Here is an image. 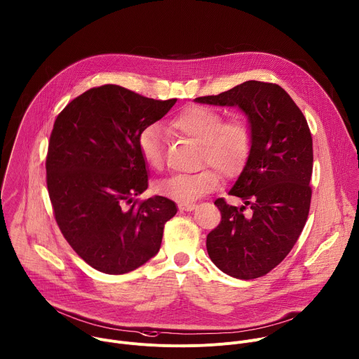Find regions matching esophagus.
Returning a JSON list of instances; mask_svg holds the SVG:
<instances>
[{
  "label": "esophagus",
  "mask_w": 359,
  "mask_h": 359,
  "mask_svg": "<svg viewBox=\"0 0 359 359\" xmlns=\"http://www.w3.org/2000/svg\"><path fill=\"white\" fill-rule=\"evenodd\" d=\"M177 208H179V210H182V212H191V210H194L197 206H196V204H193V203H179Z\"/></svg>",
  "instance_id": "obj_1"
}]
</instances>
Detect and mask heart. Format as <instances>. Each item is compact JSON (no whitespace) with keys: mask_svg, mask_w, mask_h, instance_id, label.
<instances>
[{"mask_svg":"<svg viewBox=\"0 0 359 359\" xmlns=\"http://www.w3.org/2000/svg\"><path fill=\"white\" fill-rule=\"evenodd\" d=\"M170 126L200 144V166H213L226 177L236 176L250 158L252 128L243 115L223 119L222 112L215 108L190 105L172 118ZM137 146L150 169L159 170L163 166V137L156 125L140 132ZM217 171L204 168L193 175H176L159 182L155 191L180 203L194 201L217 189L220 175Z\"/></svg>","mask_w":359,"mask_h":359,"instance_id":"b5f03b06","label":"heart"}]
</instances>
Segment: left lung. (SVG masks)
I'll list each match as a JSON object with an SVG mask.
<instances>
[{
  "label": "left lung",
  "mask_w": 359,
  "mask_h": 359,
  "mask_svg": "<svg viewBox=\"0 0 359 359\" xmlns=\"http://www.w3.org/2000/svg\"><path fill=\"white\" fill-rule=\"evenodd\" d=\"M238 107L252 128L250 158L229 191L243 206L215 201L220 224L208 234L212 262L226 274L252 280L277 267L297 243L310 213L313 137L299 108L277 83L247 81L194 99Z\"/></svg>",
  "instance_id": "obj_1"
}]
</instances>
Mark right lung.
Here are the masks:
<instances>
[{
  "instance_id": "obj_1",
  "label": "right lung",
  "mask_w": 359,
  "mask_h": 359,
  "mask_svg": "<svg viewBox=\"0 0 359 359\" xmlns=\"http://www.w3.org/2000/svg\"><path fill=\"white\" fill-rule=\"evenodd\" d=\"M176 100L102 85L71 100L55 119L45 163L49 198L65 240L97 271L125 274L155 257L165 223L177 212L162 196L133 201L147 189L139 135Z\"/></svg>"
}]
</instances>
